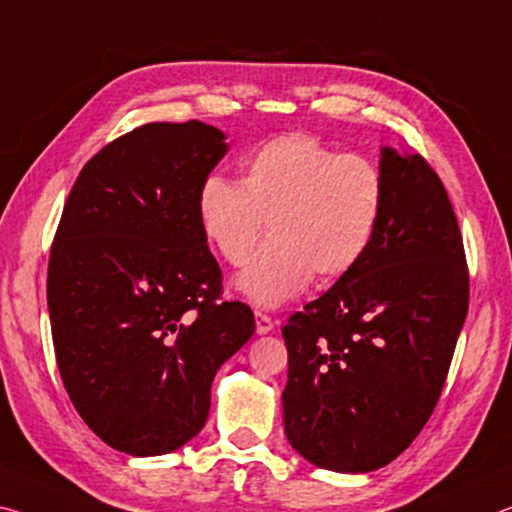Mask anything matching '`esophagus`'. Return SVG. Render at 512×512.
I'll list each match as a JSON object with an SVG mask.
<instances>
[{"instance_id": "esophagus-1", "label": "esophagus", "mask_w": 512, "mask_h": 512, "mask_svg": "<svg viewBox=\"0 0 512 512\" xmlns=\"http://www.w3.org/2000/svg\"><path fill=\"white\" fill-rule=\"evenodd\" d=\"M272 329H274L272 317L261 313V311H256V333L258 335H265V333H270Z\"/></svg>"}]
</instances>
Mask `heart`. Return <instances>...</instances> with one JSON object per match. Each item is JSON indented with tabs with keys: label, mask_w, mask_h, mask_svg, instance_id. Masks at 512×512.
<instances>
[{
	"label": "heart",
	"mask_w": 512,
	"mask_h": 512,
	"mask_svg": "<svg viewBox=\"0 0 512 512\" xmlns=\"http://www.w3.org/2000/svg\"><path fill=\"white\" fill-rule=\"evenodd\" d=\"M385 177L365 156L308 133H283L245 161L242 181L211 174L197 192L201 233L229 265H245L267 220L270 240L236 279L251 304L276 308L308 288L345 279L379 233Z\"/></svg>",
	"instance_id": "b5f03b06"
}]
</instances>
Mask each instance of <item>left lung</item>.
Listing matches in <instances>:
<instances>
[{"label": "left lung", "mask_w": 512, "mask_h": 512, "mask_svg": "<svg viewBox=\"0 0 512 512\" xmlns=\"http://www.w3.org/2000/svg\"><path fill=\"white\" fill-rule=\"evenodd\" d=\"M385 208L354 272L283 326V424L308 463L363 474L429 422L469 304L454 208L420 154L381 147Z\"/></svg>", "instance_id": "1"}]
</instances>
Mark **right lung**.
Listing matches in <instances>:
<instances>
[{
    "mask_svg": "<svg viewBox=\"0 0 512 512\" xmlns=\"http://www.w3.org/2000/svg\"><path fill=\"white\" fill-rule=\"evenodd\" d=\"M220 129L152 122L83 165L49 254L58 372L90 431L129 456H161L206 424L215 372L254 335L222 301L197 192L226 154Z\"/></svg>",
    "mask_w": 512,
    "mask_h": 512,
    "instance_id": "right-lung-1",
    "label": "right lung"
}]
</instances>
